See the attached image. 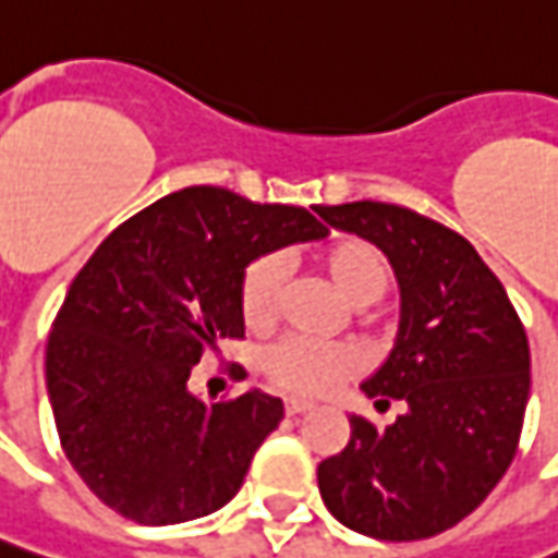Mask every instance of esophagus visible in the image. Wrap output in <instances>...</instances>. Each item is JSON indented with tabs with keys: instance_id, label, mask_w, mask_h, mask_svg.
<instances>
[{
	"instance_id": "obj_1",
	"label": "esophagus",
	"mask_w": 558,
	"mask_h": 558,
	"mask_svg": "<svg viewBox=\"0 0 558 558\" xmlns=\"http://www.w3.org/2000/svg\"><path fill=\"white\" fill-rule=\"evenodd\" d=\"M283 411H287V416H296V413L312 411V404H308V401H299V398H287Z\"/></svg>"
}]
</instances>
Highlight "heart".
I'll list each match as a JSON object with an SVG mask.
<instances>
[{
    "instance_id": "heart-1",
    "label": "heart",
    "mask_w": 558,
    "mask_h": 558,
    "mask_svg": "<svg viewBox=\"0 0 558 558\" xmlns=\"http://www.w3.org/2000/svg\"><path fill=\"white\" fill-rule=\"evenodd\" d=\"M317 268L337 287V293L352 305H371L392 283V262L367 238H337L317 250ZM283 296V268L275 256L250 262L241 278L238 302L243 324L262 333L268 330L280 312ZM265 376L290 395L315 398L337 389L342 379L357 371V355L349 345H324L312 339L290 337L268 349L262 357Z\"/></svg>"
}]
</instances>
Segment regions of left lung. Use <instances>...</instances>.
<instances>
[{
  "mask_svg": "<svg viewBox=\"0 0 558 558\" xmlns=\"http://www.w3.org/2000/svg\"><path fill=\"white\" fill-rule=\"evenodd\" d=\"M339 231L389 256L401 290L398 337L361 392L404 413L376 429L349 416V445L317 466V488L345 529L423 541L453 529L509 470L531 389L525 327L504 283L466 238L395 203L320 206Z\"/></svg>",
  "mask_w": 558,
  "mask_h": 558,
  "instance_id": "8db88e82",
  "label": "left lung"
}]
</instances>
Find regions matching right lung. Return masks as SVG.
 I'll use <instances>...</instances> for the list:
<instances>
[{
    "mask_svg": "<svg viewBox=\"0 0 558 558\" xmlns=\"http://www.w3.org/2000/svg\"><path fill=\"white\" fill-rule=\"evenodd\" d=\"M327 228L302 206L253 203L213 184L175 191L123 221L70 283L46 349L61 448L88 490L138 525L221 509L283 401L250 389L206 404L191 367L241 339L250 262Z\"/></svg>",
    "mask_w": 558,
    "mask_h": 558,
    "instance_id": "1",
    "label": "right lung"
}]
</instances>
